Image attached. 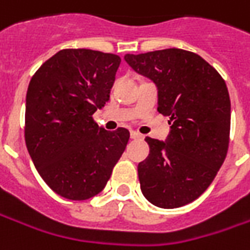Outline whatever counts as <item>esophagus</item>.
<instances>
[{
    "instance_id": "34e87169",
    "label": "esophagus",
    "mask_w": 250,
    "mask_h": 250,
    "mask_svg": "<svg viewBox=\"0 0 250 250\" xmlns=\"http://www.w3.org/2000/svg\"><path fill=\"white\" fill-rule=\"evenodd\" d=\"M130 135H131L132 139L141 138V134H139V132H137V131H131V132H130Z\"/></svg>"
}]
</instances>
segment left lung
<instances>
[{"mask_svg":"<svg viewBox=\"0 0 250 250\" xmlns=\"http://www.w3.org/2000/svg\"><path fill=\"white\" fill-rule=\"evenodd\" d=\"M125 60L156 83L157 111L171 125L166 142L145 138L150 152L138 166L142 194L166 209L193 203L229 150L231 104L225 79L201 56L176 47L128 53Z\"/></svg>","mask_w":250,"mask_h":250,"instance_id":"left-lung-1","label":"left lung"}]
</instances>
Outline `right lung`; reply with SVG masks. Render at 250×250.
Segmentation results:
<instances>
[{"label": "right lung", "mask_w": 250, "mask_h": 250, "mask_svg": "<svg viewBox=\"0 0 250 250\" xmlns=\"http://www.w3.org/2000/svg\"><path fill=\"white\" fill-rule=\"evenodd\" d=\"M122 59L91 49H62L32 75L25 97L24 139L41 178L72 201L97 196L130 138L108 131L94 112L109 100Z\"/></svg>", "instance_id": "1"}]
</instances>
